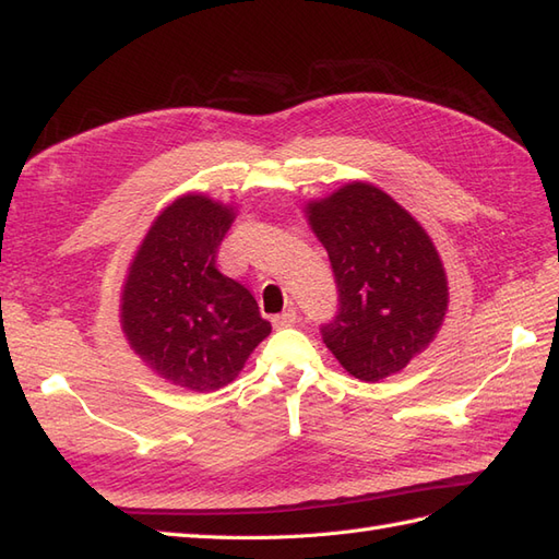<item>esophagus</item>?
Instances as JSON below:
<instances>
[{"instance_id":"obj_1","label":"esophagus","mask_w":559,"mask_h":559,"mask_svg":"<svg viewBox=\"0 0 559 559\" xmlns=\"http://www.w3.org/2000/svg\"><path fill=\"white\" fill-rule=\"evenodd\" d=\"M271 323H274V328H290V325L297 323V313H295V309H288V311H283V313H278V317L271 319Z\"/></svg>"}]
</instances>
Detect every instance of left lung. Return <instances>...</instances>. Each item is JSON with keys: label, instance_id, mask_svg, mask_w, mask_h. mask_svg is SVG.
Returning a JSON list of instances; mask_svg holds the SVG:
<instances>
[{"label": "left lung", "instance_id": "1", "mask_svg": "<svg viewBox=\"0 0 559 559\" xmlns=\"http://www.w3.org/2000/svg\"><path fill=\"white\" fill-rule=\"evenodd\" d=\"M307 212L337 283V313L321 325L325 347L364 382L406 368L432 342L449 307L432 240L388 193L361 181Z\"/></svg>", "mask_w": 559, "mask_h": 559}]
</instances>
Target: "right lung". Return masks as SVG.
Listing matches in <instances>:
<instances>
[{
  "instance_id": "right-lung-1",
  "label": "right lung",
  "mask_w": 559,
  "mask_h": 559,
  "mask_svg": "<svg viewBox=\"0 0 559 559\" xmlns=\"http://www.w3.org/2000/svg\"><path fill=\"white\" fill-rule=\"evenodd\" d=\"M234 210L175 200L151 226L122 293V331L157 376L193 392L231 382L271 333L248 288L217 266Z\"/></svg>"
}]
</instances>
